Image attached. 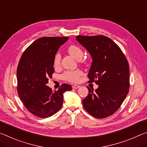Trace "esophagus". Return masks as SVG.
<instances>
[{
  "mask_svg": "<svg viewBox=\"0 0 147 147\" xmlns=\"http://www.w3.org/2000/svg\"><path fill=\"white\" fill-rule=\"evenodd\" d=\"M80 86L79 85H73V88H74V89H78V88H80Z\"/></svg>",
  "mask_w": 147,
  "mask_h": 147,
  "instance_id": "1",
  "label": "esophagus"
}]
</instances>
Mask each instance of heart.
<instances>
[{"mask_svg":"<svg viewBox=\"0 0 147 147\" xmlns=\"http://www.w3.org/2000/svg\"><path fill=\"white\" fill-rule=\"evenodd\" d=\"M67 51L70 55L72 57H74L76 60H80L83 56V52L80 47L76 45H71L69 46ZM60 60H61V57L59 53H57L55 55L54 61H53V64L55 67L59 66L60 64ZM82 75V72L79 70H76V71H68L65 72L63 74L62 78L65 80L69 81L72 82H76L79 80L80 76Z\"/></svg>","mask_w":147,"mask_h":147,"instance_id":"heart-1","label":"heart"}]
</instances>
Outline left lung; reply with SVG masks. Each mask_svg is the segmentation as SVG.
I'll list each match as a JSON object with an SVG mask.
<instances>
[{
	"label": "left lung",
	"instance_id": "left-lung-1",
	"mask_svg": "<svg viewBox=\"0 0 147 147\" xmlns=\"http://www.w3.org/2000/svg\"><path fill=\"white\" fill-rule=\"evenodd\" d=\"M92 58L88 76L98 88L88 87V95L82 100L85 110L97 118L113 115L129 92V63L119 46L105 36H76Z\"/></svg>",
	"mask_w": 147,
	"mask_h": 147
}]
</instances>
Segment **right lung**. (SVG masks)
Here are the masks:
<instances>
[{
    "label": "right lung",
    "mask_w": 147,
    "mask_h": 147,
    "mask_svg": "<svg viewBox=\"0 0 147 147\" xmlns=\"http://www.w3.org/2000/svg\"><path fill=\"white\" fill-rule=\"evenodd\" d=\"M68 37H42L33 42L22 55L17 69L18 92L24 106L34 116L48 118L63 103V94L72 86L63 84L57 91L47 86L54 73L53 61Z\"/></svg>",
    "instance_id": "right-lung-1"
}]
</instances>
